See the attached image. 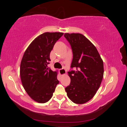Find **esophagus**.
Returning a JSON list of instances; mask_svg holds the SVG:
<instances>
[{
    "mask_svg": "<svg viewBox=\"0 0 127 127\" xmlns=\"http://www.w3.org/2000/svg\"><path fill=\"white\" fill-rule=\"evenodd\" d=\"M59 72L61 76H64L66 74V70L64 68H62L59 70Z\"/></svg>",
    "mask_w": 127,
    "mask_h": 127,
    "instance_id": "1",
    "label": "esophagus"
}]
</instances>
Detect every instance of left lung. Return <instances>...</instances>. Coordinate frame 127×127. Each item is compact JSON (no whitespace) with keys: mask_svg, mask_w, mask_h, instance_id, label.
<instances>
[{"mask_svg":"<svg viewBox=\"0 0 127 127\" xmlns=\"http://www.w3.org/2000/svg\"><path fill=\"white\" fill-rule=\"evenodd\" d=\"M73 52L71 68L68 72L70 85L65 87L68 98L82 104L93 98L104 76V64L97 49L81 33H64Z\"/></svg>","mask_w":127,"mask_h":127,"instance_id":"obj_1","label":"left lung"}]
</instances>
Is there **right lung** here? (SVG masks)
Wrapping results in <instances>:
<instances>
[{"mask_svg":"<svg viewBox=\"0 0 127 127\" xmlns=\"http://www.w3.org/2000/svg\"><path fill=\"white\" fill-rule=\"evenodd\" d=\"M62 32H45L30 44L23 54L20 66L23 87L32 99L45 103L52 97L59 82L57 72L48 67L50 53Z\"/></svg>","mask_w":127,"mask_h":127,"instance_id":"add662e5","label":"right lung"}]
</instances>
